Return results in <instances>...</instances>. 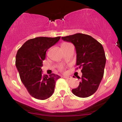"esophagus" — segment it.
Here are the masks:
<instances>
[{
    "label": "esophagus",
    "mask_w": 122,
    "mask_h": 122,
    "mask_svg": "<svg viewBox=\"0 0 122 122\" xmlns=\"http://www.w3.org/2000/svg\"><path fill=\"white\" fill-rule=\"evenodd\" d=\"M63 78H65V79H71L72 78L71 76H64Z\"/></svg>",
    "instance_id": "obj_1"
}]
</instances>
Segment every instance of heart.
Masks as SVG:
<instances>
[{
    "label": "heart",
    "instance_id": "1",
    "mask_svg": "<svg viewBox=\"0 0 122 122\" xmlns=\"http://www.w3.org/2000/svg\"><path fill=\"white\" fill-rule=\"evenodd\" d=\"M68 44V43H62V46H63V45H64V44ZM62 68H61V70H62Z\"/></svg>",
    "mask_w": 122,
    "mask_h": 122
}]
</instances>
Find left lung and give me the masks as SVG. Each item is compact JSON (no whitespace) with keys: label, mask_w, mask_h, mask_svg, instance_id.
<instances>
[{"label":"left lung","mask_w":122,"mask_h":122,"mask_svg":"<svg viewBox=\"0 0 122 122\" xmlns=\"http://www.w3.org/2000/svg\"><path fill=\"white\" fill-rule=\"evenodd\" d=\"M61 38L74 45L76 65L82 69V77L78 78L81 79L79 86L72 89V92L80 98L90 97L97 91L103 76L106 57L103 46L92 37L82 33Z\"/></svg>","instance_id":"obj_1"}]
</instances>
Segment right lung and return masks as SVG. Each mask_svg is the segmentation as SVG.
<instances>
[{
  "instance_id": "1",
  "label": "right lung",
  "mask_w": 122,
  "mask_h": 122,
  "mask_svg": "<svg viewBox=\"0 0 122 122\" xmlns=\"http://www.w3.org/2000/svg\"><path fill=\"white\" fill-rule=\"evenodd\" d=\"M61 37H39L30 39L17 51L16 66L21 82L31 96L40 100L50 98L54 91L59 75H43L41 67L46 51L60 40Z\"/></svg>"
}]
</instances>
